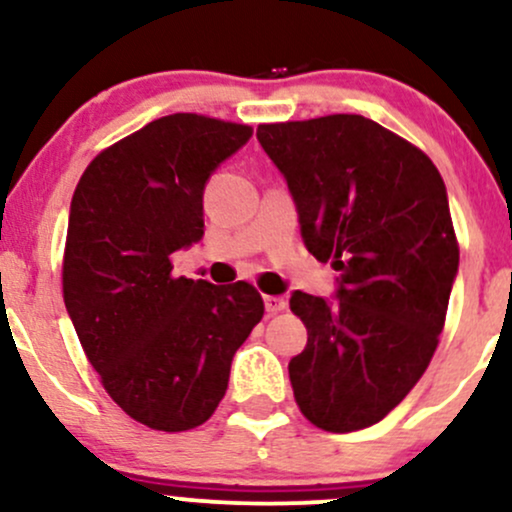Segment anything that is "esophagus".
I'll list each match as a JSON object with an SVG mask.
<instances>
[{
  "mask_svg": "<svg viewBox=\"0 0 512 512\" xmlns=\"http://www.w3.org/2000/svg\"><path fill=\"white\" fill-rule=\"evenodd\" d=\"M286 305H289V303H286L281 296H264V308H267L269 315L284 313Z\"/></svg>",
  "mask_w": 512,
  "mask_h": 512,
  "instance_id": "34e87169",
  "label": "esophagus"
}]
</instances>
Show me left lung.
Segmentation results:
<instances>
[{
	"instance_id": "8db88e82",
	"label": "left lung",
	"mask_w": 512,
	"mask_h": 512,
	"mask_svg": "<svg viewBox=\"0 0 512 512\" xmlns=\"http://www.w3.org/2000/svg\"><path fill=\"white\" fill-rule=\"evenodd\" d=\"M301 233L339 274L337 301L296 291L308 344L289 363L298 409L322 431L385 419L431 363L460 264L448 192L419 146L363 115L257 127Z\"/></svg>"
}]
</instances>
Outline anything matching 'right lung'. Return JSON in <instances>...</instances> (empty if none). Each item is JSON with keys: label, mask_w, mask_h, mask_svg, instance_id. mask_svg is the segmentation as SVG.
Returning <instances> with one entry per match:
<instances>
[{"label": "right lung", "mask_w": 512, "mask_h": 512, "mask_svg": "<svg viewBox=\"0 0 512 512\" xmlns=\"http://www.w3.org/2000/svg\"><path fill=\"white\" fill-rule=\"evenodd\" d=\"M252 127L158 117L88 163L72 197L62 293L113 402L154 431H190L226 395L238 346L262 320L248 281L173 276L170 255L204 236V185Z\"/></svg>", "instance_id": "obj_1"}]
</instances>
